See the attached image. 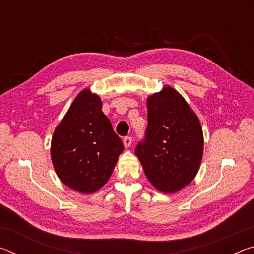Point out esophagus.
Masks as SVG:
<instances>
[{
    "mask_svg": "<svg viewBox=\"0 0 254 254\" xmlns=\"http://www.w3.org/2000/svg\"><path fill=\"white\" fill-rule=\"evenodd\" d=\"M123 144L126 148H130L132 144V137L131 136H126L123 139Z\"/></svg>",
    "mask_w": 254,
    "mask_h": 254,
    "instance_id": "34e87169",
    "label": "esophagus"
}]
</instances>
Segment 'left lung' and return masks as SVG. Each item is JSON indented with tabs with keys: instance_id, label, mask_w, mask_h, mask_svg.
Returning <instances> with one entry per match:
<instances>
[{
	"instance_id": "8db88e82",
	"label": "left lung",
	"mask_w": 254,
	"mask_h": 254,
	"mask_svg": "<svg viewBox=\"0 0 254 254\" xmlns=\"http://www.w3.org/2000/svg\"><path fill=\"white\" fill-rule=\"evenodd\" d=\"M148 127L135 154L159 191L174 194L198 173L204 151L199 119L171 86L147 98Z\"/></svg>"
}]
</instances>
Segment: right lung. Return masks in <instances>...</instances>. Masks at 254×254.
<instances>
[{"instance_id": "add662e5", "label": "right lung", "mask_w": 254, "mask_h": 254, "mask_svg": "<svg viewBox=\"0 0 254 254\" xmlns=\"http://www.w3.org/2000/svg\"><path fill=\"white\" fill-rule=\"evenodd\" d=\"M123 143L102 111L100 96L85 88L75 97L51 139L58 178L81 194H93L110 179Z\"/></svg>"}]
</instances>
